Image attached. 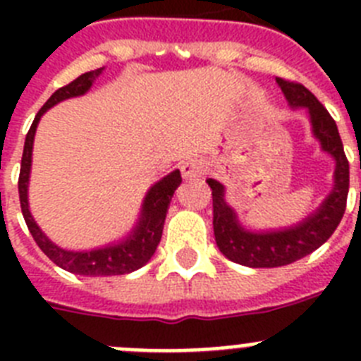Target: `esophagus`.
Returning <instances> with one entry per match:
<instances>
[{"label": "esophagus", "instance_id": "esophagus-1", "mask_svg": "<svg viewBox=\"0 0 361 361\" xmlns=\"http://www.w3.org/2000/svg\"><path fill=\"white\" fill-rule=\"evenodd\" d=\"M180 171L184 178H197L204 173V162L200 159H186L180 164Z\"/></svg>", "mask_w": 361, "mask_h": 361}]
</instances>
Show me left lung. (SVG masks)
Listing matches in <instances>:
<instances>
[{"label":"left lung","instance_id":"obj_1","mask_svg":"<svg viewBox=\"0 0 361 361\" xmlns=\"http://www.w3.org/2000/svg\"><path fill=\"white\" fill-rule=\"evenodd\" d=\"M283 95L293 108H305L311 119L312 133L320 141L322 149L336 162L334 188L320 208L293 226L280 231H247L237 220L224 200V186L208 178L213 195V231L220 253L231 262L247 267H280L296 262L318 250L338 228L347 206L349 193V161L343 152L338 126L324 104L304 85L288 79L276 78Z\"/></svg>","mask_w":361,"mask_h":361}]
</instances>
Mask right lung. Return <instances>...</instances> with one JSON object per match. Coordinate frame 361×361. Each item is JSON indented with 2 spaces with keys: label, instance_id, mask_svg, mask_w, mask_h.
<instances>
[{
  "label": "right lung",
  "instance_id": "obj_1",
  "mask_svg": "<svg viewBox=\"0 0 361 361\" xmlns=\"http://www.w3.org/2000/svg\"><path fill=\"white\" fill-rule=\"evenodd\" d=\"M103 68L92 70L78 79H73L66 86H61L59 90L54 92L50 99L43 104L39 111H37L36 119L32 123L30 130L25 139L23 157H21V170H19V204H21V212H23L25 222L28 226V231L34 237L36 244L39 245V250L43 251L47 257L52 260L54 264L61 267V269L75 273V275L85 276H116V275H126L132 271L139 269L145 266L149 258L153 257L155 250H157L159 242L162 237V228H164V220L168 208H170L171 197H173L175 190L178 184L183 183L180 171L175 170L170 175H166L159 183L153 184L148 190L142 202L141 216L139 222L130 233L128 237L124 238L119 244H110L106 247H99V250L92 251H68L63 250L59 245L54 244L47 235L39 229L36 224V220L32 219L30 209H28V177H30V164H32V145H34V135H36L37 123H39L41 116L44 111L52 108L54 104L61 103L65 99L78 97V95L86 94L94 85L95 79L101 75Z\"/></svg>",
  "mask_w": 361,
  "mask_h": 361
}]
</instances>
